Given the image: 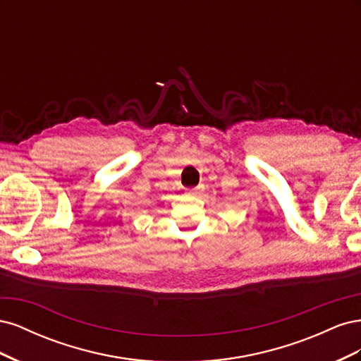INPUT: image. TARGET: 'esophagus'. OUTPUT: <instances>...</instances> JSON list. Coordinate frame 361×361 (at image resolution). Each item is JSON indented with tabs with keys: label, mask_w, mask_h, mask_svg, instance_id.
Listing matches in <instances>:
<instances>
[{
	"label": "esophagus",
	"mask_w": 361,
	"mask_h": 361,
	"mask_svg": "<svg viewBox=\"0 0 361 361\" xmlns=\"http://www.w3.org/2000/svg\"><path fill=\"white\" fill-rule=\"evenodd\" d=\"M203 191V187H197V188H190L187 190V194L188 195H194V197H197V195H200Z\"/></svg>",
	"instance_id": "obj_1"
}]
</instances>
